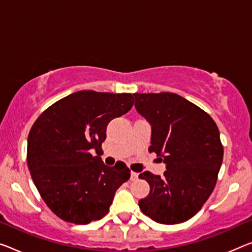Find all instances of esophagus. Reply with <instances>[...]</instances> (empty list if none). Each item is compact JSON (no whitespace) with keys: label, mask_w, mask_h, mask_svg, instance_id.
Here are the masks:
<instances>
[{"label":"esophagus","mask_w":252,"mask_h":252,"mask_svg":"<svg viewBox=\"0 0 252 252\" xmlns=\"http://www.w3.org/2000/svg\"><path fill=\"white\" fill-rule=\"evenodd\" d=\"M137 178H138V173H136V172H134V171H131L130 172V180H137Z\"/></svg>","instance_id":"obj_1"}]
</instances>
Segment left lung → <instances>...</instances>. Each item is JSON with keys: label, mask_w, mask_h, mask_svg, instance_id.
<instances>
[{"label": "left lung", "mask_w": 252, "mask_h": 252, "mask_svg": "<svg viewBox=\"0 0 252 252\" xmlns=\"http://www.w3.org/2000/svg\"><path fill=\"white\" fill-rule=\"evenodd\" d=\"M134 95L135 108L152 127L149 151L166 169L162 177L150 171L138 176L151 189L139 208L158 223L186 222L214 190L223 161L220 130L210 115L179 94Z\"/></svg>", "instance_id": "1"}]
</instances>
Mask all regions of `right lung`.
I'll use <instances>...</instances> for the list:
<instances>
[{
  "label": "right lung",
  "instance_id": "1",
  "mask_svg": "<svg viewBox=\"0 0 252 252\" xmlns=\"http://www.w3.org/2000/svg\"><path fill=\"white\" fill-rule=\"evenodd\" d=\"M130 94L77 91L48 107L28 136L27 163L41 198L54 214L74 224L102 219L115 192L130 177L125 163L100 157L111 119L128 113Z\"/></svg>",
  "mask_w": 252,
  "mask_h": 252
}]
</instances>
